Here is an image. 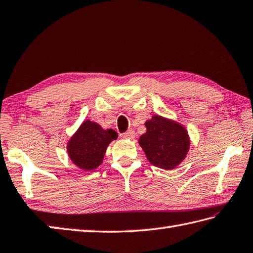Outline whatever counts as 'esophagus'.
<instances>
[{
    "label": "esophagus",
    "mask_w": 253,
    "mask_h": 253,
    "mask_svg": "<svg viewBox=\"0 0 253 253\" xmlns=\"http://www.w3.org/2000/svg\"><path fill=\"white\" fill-rule=\"evenodd\" d=\"M123 137L127 138V139H133V137H135V131H133L132 129L127 130L126 132L123 133Z\"/></svg>",
    "instance_id": "obj_1"
}]
</instances>
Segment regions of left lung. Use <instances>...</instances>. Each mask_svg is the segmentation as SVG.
Segmentation results:
<instances>
[{
    "instance_id": "8db88e82",
    "label": "left lung",
    "mask_w": 253,
    "mask_h": 253,
    "mask_svg": "<svg viewBox=\"0 0 253 253\" xmlns=\"http://www.w3.org/2000/svg\"><path fill=\"white\" fill-rule=\"evenodd\" d=\"M145 125L147 131L140 137L139 143L151 165L171 170L181 163L190 148L185 128L158 115Z\"/></svg>"
}]
</instances>
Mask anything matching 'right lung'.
<instances>
[{"instance_id": "obj_1", "label": "right lung", "mask_w": 253, "mask_h": 253, "mask_svg": "<svg viewBox=\"0 0 253 253\" xmlns=\"http://www.w3.org/2000/svg\"><path fill=\"white\" fill-rule=\"evenodd\" d=\"M117 136L115 130H104L98 124L85 121L68 143L69 157L80 169H96L103 161L107 146Z\"/></svg>"}]
</instances>
